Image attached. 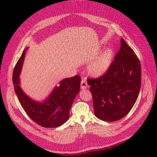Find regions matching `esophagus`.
Returning <instances> with one entry per match:
<instances>
[{"instance_id":"34e87169","label":"esophagus","mask_w":157,"mask_h":157,"mask_svg":"<svg viewBox=\"0 0 157 157\" xmlns=\"http://www.w3.org/2000/svg\"><path fill=\"white\" fill-rule=\"evenodd\" d=\"M88 86V84L86 78H82L81 80V88L82 89H86Z\"/></svg>"}]
</instances>
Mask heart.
Segmentation results:
<instances>
[{
  "mask_svg": "<svg viewBox=\"0 0 157 157\" xmlns=\"http://www.w3.org/2000/svg\"><path fill=\"white\" fill-rule=\"evenodd\" d=\"M113 56L112 49H108L103 52L88 65V73L94 77H98L105 73L110 67Z\"/></svg>",
  "mask_w": 157,
  "mask_h": 157,
  "instance_id": "obj_1",
  "label": "heart"
}]
</instances>
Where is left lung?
Masks as SVG:
<instances>
[{
  "mask_svg": "<svg viewBox=\"0 0 157 157\" xmlns=\"http://www.w3.org/2000/svg\"><path fill=\"white\" fill-rule=\"evenodd\" d=\"M141 79L140 61L122 38L120 50L106 73L98 78L87 80L95 115L107 122L124 117L138 97Z\"/></svg>",
  "mask_w": 157,
  "mask_h": 157,
  "instance_id": "left-lung-1",
  "label": "left lung"
}]
</instances>
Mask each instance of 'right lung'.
<instances>
[{
  "label": "right lung",
  "instance_id": "add662e5",
  "mask_svg": "<svg viewBox=\"0 0 157 157\" xmlns=\"http://www.w3.org/2000/svg\"><path fill=\"white\" fill-rule=\"evenodd\" d=\"M23 52L13 71L14 90L21 105L31 119L42 127L56 128L68 120L69 111L74 99L80 90V78L78 75L65 78L56 87L46 101L42 103L33 100L23 92L20 86V75L25 52Z\"/></svg>",
  "mask_w": 157,
  "mask_h": 157
}]
</instances>
